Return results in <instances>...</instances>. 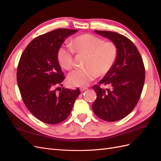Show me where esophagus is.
<instances>
[{"instance_id": "esophagus-1", "label": "esophagus", "mask_w": 161, "mask_h": 161, "mask_svg": "<svg viewBox=\"0 0 161 161\" xmlns=\"http://www.w3.org/2000/svg\"><path fill=\"white\" fill-rule=\"evenodd\" d=\"M87 89H88V88H86V87H81V88H80V91L81 92H84V91H85Z\"/></svg>"}]
</instances>
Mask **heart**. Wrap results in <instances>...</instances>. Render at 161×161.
Wrapping results in <instances>:
<instances>
[{
  "instance_id": "obj_1",
  "label": "heart",
  "mask_w": 161,
  "mask_h": 161,
  "mask_svg": "<svg viewBox=\"0 0 161 161\" xmlns=\"http://www.w3.org/2000/svg\"><path fill=\"white\" fill-rule=\"evenodd\" d=\"M71 48L78 54L86 55L83 69H78L69 73L68 81L73 86L84 87L98 75H104L111 69L117 57V48L111 41H104L92 34L77 36L71 42ZM71 49L60 48L57 59L60 65L66 70L73 66Z\"/></svg>"
}]
</instances>
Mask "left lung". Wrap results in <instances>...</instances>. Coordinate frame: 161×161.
<instances>
[{
	"label": "left lung",
	"instance_id": "1",
	"mask_svg": "<svg viewBox=\"0 0 161 161\" xmlns=\"http://www.w3.org/2000/svg\"><path fill=\"white\" fill-rule=\"evenodd\" d=\"M94 31L116 45L117 57L111 69L99 81L110 88L93 86L97 98L92 108L103 120L117 121L128 115L138 102L145 80L144 63L134 44L125 36L109 31Z\"/></svg>",
	"mask_w": 161,
	"mask_h": 161
}]
</instances>
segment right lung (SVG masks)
Wrapping results in <instances>:
<instances>
[{"instance_id":"right-lung-1","label":"right lung","mask_w":161,"mask_h":161,"mask_svg":"<svg viewBox=\"0 0 161 161\" xmlns=\"http://www.w3.org/2000/svg\"><path fill=\"white\" fill-rule=\"evenodd\" d=\"M77 31L61 28L39 36L21 56L17 80L22 99L31 113L44 123L54 125L65 120L80 94L78 88H63L59 93L54 90L65 79L57 52L65 38Z\"/></svg>"}]
</instances>
